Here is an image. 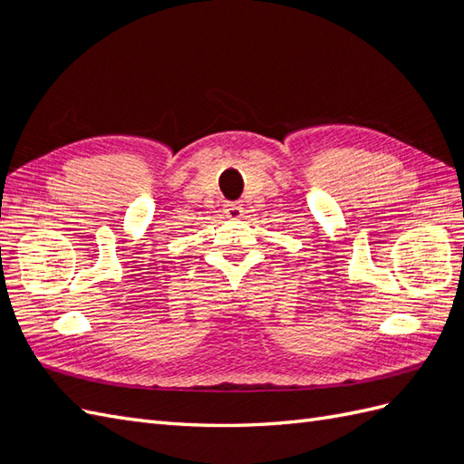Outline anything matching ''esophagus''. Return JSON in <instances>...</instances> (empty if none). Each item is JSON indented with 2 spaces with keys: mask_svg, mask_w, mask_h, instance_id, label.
Wrapping results in <instances>:
<instances>
[{
  "mask_svg": "<svg viewBox=\"0 0 464 464\" xmlns=\"http://www.w3.org/2000/svg\"><path fill=\"white\" fill-rule=\"evenodd\" d=\"M244 213V208L240 203H227L224 205V215H227L228 218H240Z\"/></svg>",
  "mask_w": 464,
  "mask_h": 464,
  "instance_id": "obj_1",
  "label": "esophagus"
}]
</instances>
